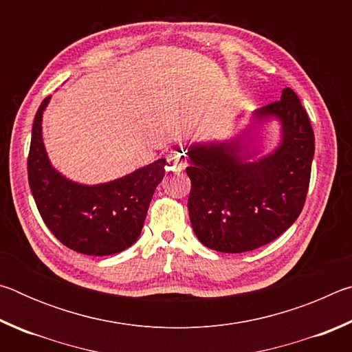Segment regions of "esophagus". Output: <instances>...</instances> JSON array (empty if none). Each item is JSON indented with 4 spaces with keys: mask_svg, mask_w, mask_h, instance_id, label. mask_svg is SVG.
Masks as SVG:
<instances>
[{
    "mask_svg": "<svg viewBox=\"0 0 352 352\" xmlns=\"http://www.w3.org/2000/svg\"><path fill=\"white\" fill-rule=\"evenodd\" d=\"M168 166L172 170H183L186 168L188 158L186 153L183 152V148H178V151H174L168 155Z\"/></svg>",
    "mask_w": 352,
    "mask_h": 352,
    "instance_id": "34e87169",
    "label": "esophagus"
}]
</instances>
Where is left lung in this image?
<instances>
[{
	"label": "left lung",
	"instance_id": "obj_1",
	"mask_svg": "<svg viewBox=\"0 0 352 352\" xmlns=\"http://www.w3.org/2000/svg\"><path fill=\"white\" fill-rule=\"evenodd\" d=\"M280 124L278 146L260 154L258 130ZM188 210L205 247L222 253L252 252L290 228L305 206L315 153L314 130L300 98L284 88L281 100L256 110L231 140L192 142ZM261 157H259L258 155Z\"/></svg>",
	"mask_w": 352,
	"mask_h": 352
}]
</instances>
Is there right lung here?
I'll return each instance as SVG.
<instances>
[{
  "mask_svg": "<svg viewBox=\"0 0 352 352\" xmlns=\"http://www.w3.org/2000/svg\"><path fill=\"white\" fill-rule=\"evenodd\" d=\"M47 96L34 118L28 178L38 212L63 245L88 256H109L138 241L155 189L164 177L166 160L116 180L82 184L62 175L47 157L41 133Z\"/></svg>",
  "mask_w": 352,
  "mask_h": 352,
  "instance_id": "right-lung-1",
  "label": "right lung"
}]
</instances>
